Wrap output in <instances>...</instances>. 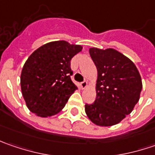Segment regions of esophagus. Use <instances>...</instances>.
Instances as JSON below:
<instances>
[{
  "mask_svg": "<svg viewBox=\"0 0 155 155\" xmlns=\"http://www.w3.org/2000/svg\"><path fill=\"white\" fill-rule=\"evenodd\" d=\"M80 85L82 89H84V88H86L87 85H88V83H87L86 81H84V82H82V83H81Z\"/></svg>",
  "mask_w": 155,
  "mask_h": 155,
  "instance_id": "obj_1",
  "label": "esophagus"
}]
</instances>
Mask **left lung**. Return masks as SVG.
Returning a JSON list of instances; mask_svg holds the SVG:
<instances>
[{"mask_svg":"<svg viewBox=\"0 0 155 155\" xmlns=\"http://www.w3.org/2000/svg\"><path fill=\"white\" fill-rule=\"evenodd\" d=\"M97 69V97L85 104L90 120L98 126H112L129 115L140 99V73L128 58L115 49L90 48Z\"/></svg>","mask_w":155,"mask_h":155,"instance_id":"1","label":"left lung"}]
</instances>
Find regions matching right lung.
I'll use <instances>...</instances> for the list:
<instances>
[{"label": "right lung", "mask_w": 155, "mask_h": 155, "mask_svg": "<svg viewBox=\"0 0 155 155\" xmlns=\"http://www.w3.org/2000/svg\"><path fill=\"white\" fill-rule=\"evenodd\" d=\"M82 48L64 40L53 41L40 46L27 58L21 71V86L31 112L47 117L64 107L78 89L71 79V60Z\"/></svg>", "instance_id": "right-lung-1"}]
</instances>
